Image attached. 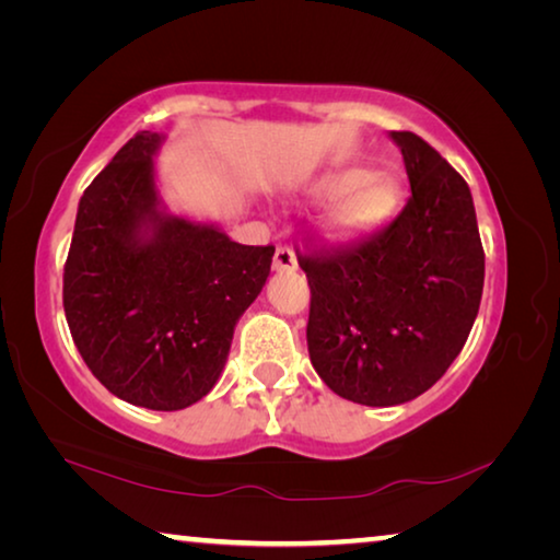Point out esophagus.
<instances>
[{"mask_svg":"<svg viewBox=\"0 0 560 560\" xmlns=\"http://www.w3.org/2000/svg\"><path fill=\"white\" fill-rule=\"evenodd\" d=\"M293 267H296V254H293L291 246H279L277 254H273V269L291 271Z\"/></svg>","mask_w":560,"mask_h":560,"instance_id":"esophagus-1","label":"esophagus"}]
</instances>
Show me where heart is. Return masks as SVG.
<instances>
[{"label":"heart","instance_id":"1","mask_svg":"<svg viewBox=\"0 0 560 560\" xmlns=\"http://www.w3.org/2000/svg\"><path fill=\"white\" fill-rule=\"evenodd\" d=\"M318 195H340L328 210V226L338 234H358L381 224L397 202V183L385 173L343 167L316 185Z\"/></svg>","mask_w":560,"mask_h":560}]
</instances>
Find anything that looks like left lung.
Instances as JSON below:
<instances>
[{
	"instance_id": "1",
	"label": "left lung",
	"mask_w": 560,
	"mask_h": 560,
	"mask_svg": "<svg viewBox=\"0 0 560 560\" xmlns=\"http://www.w3.org/2000/svg\"><path fill=\"white\" fill-rule=\"evenodd\" d=\"M410 197L365 240L301 254L311 289L308 355L330 390L360 405L412 400L459 355L485 289L469 185L430 143L393 130Z\"/></svg>"
}]
</instances>
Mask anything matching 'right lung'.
<instances>
[{
    "instance_id": "right-lung-1",
    "label": "right lung",
    "mask_w": 560,
    "mask_h": 560,
    "mask_svg": "<svg viewBox=\"0 0 560 560\" xmlns=\"http://www.w3.org/2000/svg\"><path fill=\"white\" fill-rule=\"evenodd\" d=\"M140 130L86 187L63 264V311L101 385L148 410H183L212 390L234 326L267 283L273 246L160 214Z\"/></svg>"
}]
</instances>
